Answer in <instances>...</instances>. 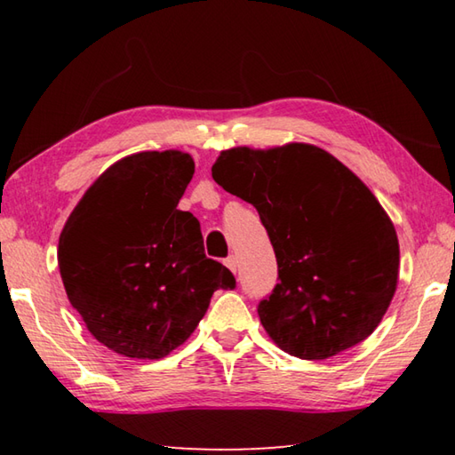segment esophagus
Instances as JSON below:
<instances>
[{"instance_id": "34e87169", "label": "esophagus", "mask_w": 455, "mask_h": 455, "mask_svg": "<svg viewBox=\"0 0 455 455\" xmlns=\"http://www.w3.org/2000/svg\"><path fill=\"white\" fill-rule=\"evenodd\" d=\"M225 265L230 268V271L236 273V257H228V259H225Z\"/></svg>"}]
</instances>
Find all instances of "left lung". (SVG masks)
Masks as SVG:
<instances>
[{"label":"left lung","mask_w":455,"mask_h":455,"mask_svg":"<svg viewBox=\"0 0 455 455\" xmlns=\"http://www.w3.org/2000/svg\"><path fill=\"white\" fill-rule=\"evenodd\" d=\"M212 179L259 211L279 283L259 303L268 337L329 359L373 333L397 289V233L359 176L319 146L222 150Z\"/></svg>","instance_id":"left-lung-1"}]
</instances>
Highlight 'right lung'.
<instances>
[{
	"label": "right lung",
	"instance_id": "add662e5",
	"mask_svg": "<svg viewBox=\"0 0 455 455\" xmlns=\"http://www.w3.org/2000/svg\"><path fill=\"white\" fill-rule=\"evenodd\" d=\"M195 174L188 152H138L98 176L58 244L66 295L100 343L160 359L195 333L217 289L235 276L206 259L200 222L179 211Z\"/></svg>",
	"mask_w": 455,
	"mask_h": 455
}]
</instances>
